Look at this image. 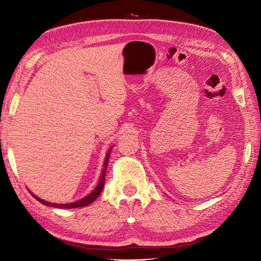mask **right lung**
Wrapping results in <instances>:
<instances>
[{
	"label": "right lung",
	"mask_w": 261,
	"mask_h": 261,
	"mask_svg": "<svg viewBox=\"0 0 261 261\" xmlns=\"http://www.w3.org/2000/svg\"><path fill=\"white\" fill-rule=\"evenodd\" d=\"M110 150L108 151L107 155H106V158H105V163H104V168L102 170V174H101V178H100V181H98L97 186L95 187V189L89 193L87 196L83 197L82 200L80 201H76V202H73V203H69V204H54V203H49V202H46V201H43L41 200V198H39L38 196L34 195L31 191L30 193L36 198L37 201H39L40 203H42L43 205H46V206H49V207H55V208H65V209H69V208H77V207H84V206H87L91 204L92 202H94L97 196L101 194L103 188H104V184H105V175H106V170H107V166H108V161H109V157H110Z\"/></svg>",
	"instance_id": "add662e5"
}]
</instances>
